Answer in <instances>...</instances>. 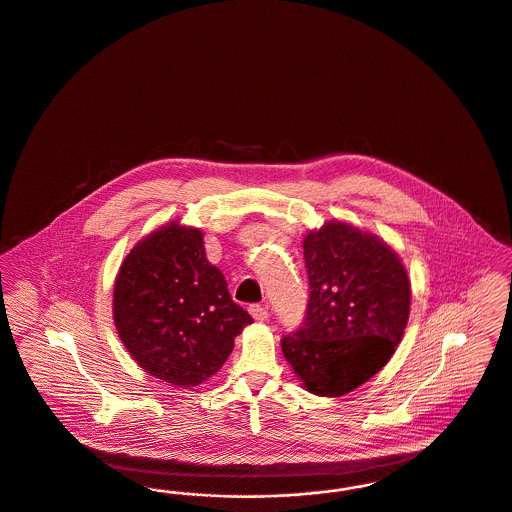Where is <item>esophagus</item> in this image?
Here are the masks:
<instances>
[{
    "instance_id": "obj_1",
    "label": "esophagus",
    "mask_w": 512,
    "mask_h": 512,
    "mask_svg": "<svg viewBox=\"0 0 512 512\" xmlns=\"http://www.w3.org/2000/svg\"><path fill=\"white\" fill-rule=\"evenodd\" d=\"M249 313H251V317L259 320V322H263V320L268 318V309L263 307V305H249Z\"/></svg>"
}]
</instances>
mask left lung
<instances>
[{
    "label": "left lung",
    "instance_id": "8db88e82",
    "mask_svg": "<svg viewBox=\"0 0 512 512\" xmlns=\"http://www.w3.org/2000/svg\"><path fill=\"white\" fill-rule=\"evenodd\" d=\"M309 303L282 351L303 386L345 395L390 361L403 338L411 284L395 251L345 222H328L303 242Z\"/></svg>",
    "mask_w": 512,
    "mask_h": 512
}]
</instances>
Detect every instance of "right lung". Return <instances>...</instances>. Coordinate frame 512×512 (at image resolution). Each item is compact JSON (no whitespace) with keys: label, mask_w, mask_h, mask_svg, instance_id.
Listing matches in <instances>:
<instances>
[{"label":"right lung","mask_w":512,"mask_h":512,"mask_svg":"<svg viewBox=\"0 0 512 512\" xmlns=\"http://www.w3.org/2000/svg\"><path fill=\"white\" fill-rule=\"evenodd\" d=\"M113 313L134 361L178 388L213 376L232 353L234 338L253 322L207 261L201 232L176 222L126 255Z\"/></svg>","instance_id":"right-lung-1"}]
</instances>
